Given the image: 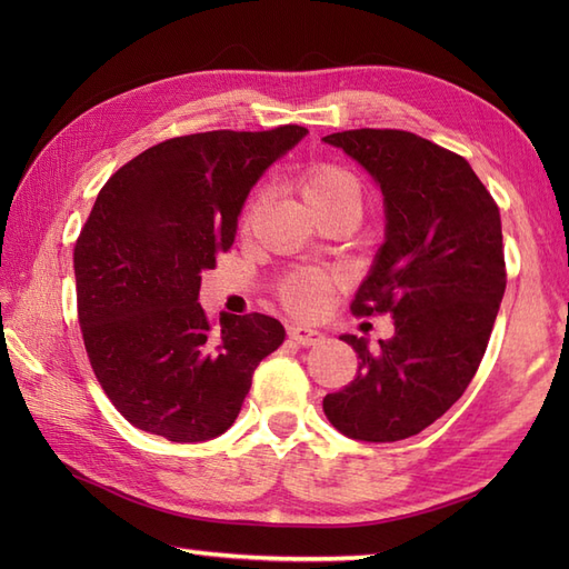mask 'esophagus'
Wrapping results in <instances>:
<instances>
[{"mask_svg": "<svg viewBox=\"0 0 569 569\" xmlns=\"http://www.w3.org/2000/svg\"><path fill=\"white\" fill-rule=\"evenodd\" d=\"M288 337H291L293 342L303 345V347L318 345V342H322V340H325L322 332H318V330H310V328H303V325H288Z\"/></svg>", "mask_w": 569, "mask_h": 569, "instance_id": "esophagus-1", "label": "esophagus"}]
</instances>
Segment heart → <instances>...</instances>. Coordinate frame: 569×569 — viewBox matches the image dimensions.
<instances>
[{
    "label": "heart",
    "mask_w": 569,
    "mask_h": 569,
    "mask_svg": "<svg viewBox=\"0 0 569 569\" xmlns=\"http://www.w3.org/2000/svg\"><path fill=\"white\" fill-rule=\"evenodd\" d=\"M303 198L316 214L332 208H349L361 212V186L347 168L335 163L312 166L303 178ZM263 200V192H257L247 204V212L241 217V227H249L253 212ZM340 278L322 269H296L288 271L276 281V298L288 312L298 318H316L328 308L330 296Z\"/></svg>",
    "instance_id": "obj_1"
}]
</instances>
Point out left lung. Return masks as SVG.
I'll return each instance as SVG.
<instances>
[{
    "mask_svg": "<svg viewBox=\"0 0 569 569\" xmlns=\"http://www.w3.org/2000/svg\"><path fill=\"white\" fill-rule=\"evenodd\" d=\"M325 141L383 192L386 241L352 312H389L396 335L377 352L342 335L361 361L322 410L347 438L406 440L452 408L487 352L506 291L499 208L462 156L410 131L349 129Z\"/></svg>",
    "mask_w": 569,
    "mask_h": 569,
    "instance_id": "1",
    "label": "left lung"
}]
</instances>
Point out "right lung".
I'll return each mask as SVG.
<instances>
[{
    "mask_svg": "<svg viewBox=\"0 0 569 569\" xmlns=\"http://www.w3.org/2000/svg\"><path fill=\"white\" fill-rule=\"evenodd\" d=\"M306 134L283 124L176 137L102 186L72 251L78 322L94 377L134 428L217 438L283 342V325L261 312L212 322L198 293L200 273L232 247L251 186Z\"/></svg>",
    "mask_w": 569,
    "mask_h": 569,
    "instance_id": "1",
    "label": "right lung"
}]
</instances>
